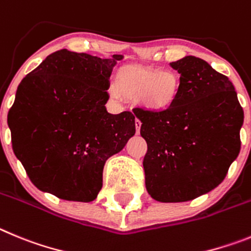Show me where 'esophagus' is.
Listing matches in <instances>:
<instances>
[{
	"mask_svg": "<svg viewBox=\"0 0 251 251\" xmlns=\"http://www.w3.org/2000/svg\"><path fill=\"white\" fill-rule=\"evenodd\" d=\"M135 127H136L137 134H140V128H141V121H140V120L135 121Z\"/></svg>",
	"mask_w": 251,
	"mask_h": 251,
	"instance_id": "esophagus-1",
	"label": "esophagus"
}]
</instances>
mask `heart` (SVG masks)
Here are the masks:
<instances>
[{"label": "heart", "instance_id": "heart-1", "mask_svg": "<svg viewBox=\"0 0 251 251\" xmlns=\"http://www.w3.org/2000/svg\"><path fill=\"white\" fill-rule=\"evenodd\" d=\"M180 91V78L173 71H160L148 67H121L115 75L112 98L139 99L140 105L152 112H164L173 107Z\"/></svg>", "mask_w": 251, "mask_h": 251}]
</instances>
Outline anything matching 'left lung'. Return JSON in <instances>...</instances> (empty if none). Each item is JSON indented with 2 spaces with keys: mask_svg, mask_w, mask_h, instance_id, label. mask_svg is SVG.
I'll return each mask as SVG.
<instances>
[{
  "mask_svg": "<svg viewBox=\"0 0 251 251\" xmlns=\"http://www.w3.org/2000/svg\"><path fill=\"white\" fill-rule=\"evenodd\" d=\"M180 74V91L164 112L136 109L146 190L161 202H182L214 190L240 152L244 111L235 87L195 56L170 62Z\"/></svg>",
  "mask_w": 251,
  "mask_h": 251,
  "instance_id": "1",
  "label": "left lung"
}]
</instances>
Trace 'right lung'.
<instances>
[{"label":"right lung","mask_w":251,"mask_h":251,"mask_svg":"<svg viewBox=\"0 0 251 251\" xmlns=\"http://www.w3.org/2000/svg\"><path fill=\"white\" fill-rule=\"evenodd\" d=\"M123 55L100 58L64 49L17 87L7 124L16 157L38 190L90 202L105 162L135 135V116L107 112L110 76Z\"/></svg>","instance_id":"1"}]
</instances>
